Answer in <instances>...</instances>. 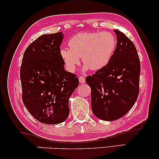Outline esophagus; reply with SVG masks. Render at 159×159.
Returning a JSON list of instances; mask_svg holds the SVG:
<instances>
[{
    "instance_id": "34e87169",
    "label": "esophagus",
    "mask_w": 159,
    "mask_h": 159,
    "mask_svg": "<svg viewBox=\"0 0 159 159\" xmlns=\"http://www.w3.org/2000/svg\"><path fill=\"white\" fill-rule=\"evenodd\" d=\"M79 81L81 84H84V83H85V77L83 76L79 77Z\"/></svg>"
}]
</instances>
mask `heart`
Masks as SVG:
<instances>
[{
    "label": "heart",
    "mask_w": 159,
    "mask_h": 159,
    "mask_svg": "<svg viewBox=\"0 0 159 159\" xmlns=\"http://www.w3.org/2000/svg\"><path fill=\"white\" fill-rule=\"evenodd\" d=\"M116 45V38L110 32H80L70 39L69 48L60 49V56L70 72L76 70L80 56L84 62L83 70L97 71L109 63Z\"/></svg>",
    "instance_id": "1"
}]
</instances>
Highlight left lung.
<instances>
[{"label": "left lung", "mask_w": 159, "mask_h": 159, "mask_svg": "<svg viewBox=\"0 0 159 159\" xmlns=\"http://www.w3.org/2000/svg\"><path fill=\"white\" fill-rule=\"evenodd\" d=\"M113 31L117 45L111 61L86 78L91 87L93 113L106 121L124 116L139 95L140 61L137 49L123 32Z\"/></svg>", "instance_id": "1"}]
</instances>
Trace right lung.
Segmentation results:
<instances>
[{"label": "right lung", "instance_id": "1", "mask_svg": "<svg viewBox=\"0 0 159 159\" xmlns=\"http://www.w3.org/2000/svg\"><path fill=\"white\" fill-rule=\"evenodd\" d=\"M62 32L43 34L25 51L20 67L22 101L41 123L64 122L70 113L69 98L79 84L77 75L65 70L60 56Z\"/></svg>", "mask_w": 159, "mask_h": 159}]
</instances>
